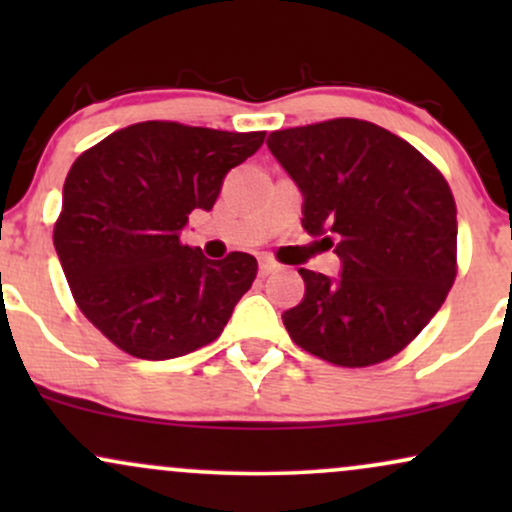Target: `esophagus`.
<instances>
[{
    "label": "esophagus",
    "mask_w": 512,
    "mask_h": 512,
    "mask_svg": "<svg viewBox=\"0 0 512 512\" xmlns=\"http://www.w3.org/2000/svg\"><path fill=\"white\" fill-rule=\"evenodd\" d=\"M274 269H276V262L272 260V257H260V274H262V276L272 274Z\"/></svg>",
    "instance_id": "obj_1"
}]
</instances>
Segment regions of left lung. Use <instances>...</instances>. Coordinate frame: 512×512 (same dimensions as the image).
<instances>
[{
	"mask_svg": "<svg viewBox=\"0 0 512 512\" xmlns=\"http://www.w3.org/2000/svg\"><path fill=\"white\" fill-rule=\"evenodd\" d=\"M267 146L301 187L303 228L325 236L342 260L334 281L298 269L305 298L281 315L289 337L344 368L399 354L455 284L448 180L402 137L356 117L279 129Z\"/></svg>",
	"mask_w": 512,
	"mask_h": 512,
	"instance_id": "1",
	"label": "left lung"
}]
</instances>
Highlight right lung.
Wrapping results in <instances>:
<instances>
[{"label":"right lung","mask_w":512,"mask_h":512,"mask_svg":"<svg viewBox=\"0 0 512 512\" xmlns=\"http://www.w3.org/2000/svg\"><path fill=\"white\" fill-rule=\"evenodd\" d=\"M262 142L264 132L149 120L76 158L52 240L76 305L117 349L166 361L223 332L257 260H207L180 231L192 211L214 207L228 170Z\"/></svg>","instance_id":"obj_1"}]
</instances>
